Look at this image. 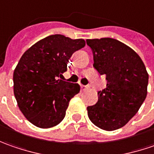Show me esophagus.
<instances>
[{
	"label": "esophagus",
	"instance_id": "34e87169",
	"mask_svg": "<svg viewBox=\"0 0 154 154\" xmlns=\"http://www.w3.org/2000/svg\"><path fill=\"white\" fill-rule=\"evenodd\" d=\"M81 89L82 90H87V89H88V86H85V85H81Z\"/></svg>",
	"mask_w": 154,
	"mask_h": 154
}]
</instances>
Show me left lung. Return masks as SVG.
Segmentation results:
<instances>
[{
	"label": "left lung",
	"instance_id": "obj_1",
	"mask_svg": "<svg viewBox=\"0 0 154 154\" xmlns=\"http://www.w3.org/2000/svg\"><path fill=\"white\" fill-rule=\"evenodd\" d=\"M93 51L94 67L105 75L106 88L98 92V101L88 106L95 126L112 131L122 128L140 109L147 94L148 74L132 48L113 38L88 39Z\"/></svg>",
	"mask_w": 154,
	"mask_h": 154
}]
</instances>
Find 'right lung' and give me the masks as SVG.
<instances>
[{
  "mask_svg": "<svg viewBox=\"0 0 154 154\" xmlns=\"http://www.w3.org/2000/svg\"><path fill=\"white\" fill-rule=\"evenodd\" d=\"M84 46L83 39L52 35L31 46L20 58L14 72V92L20 111L32 125L48 129L64 119L80 86L58 77L66 72L72 54Z\"/></svg>",
  "mask_w": 154,
  "mask_h": 154,
  "instance_id": "1",
  "label": "right lung"
}]
</instances>
